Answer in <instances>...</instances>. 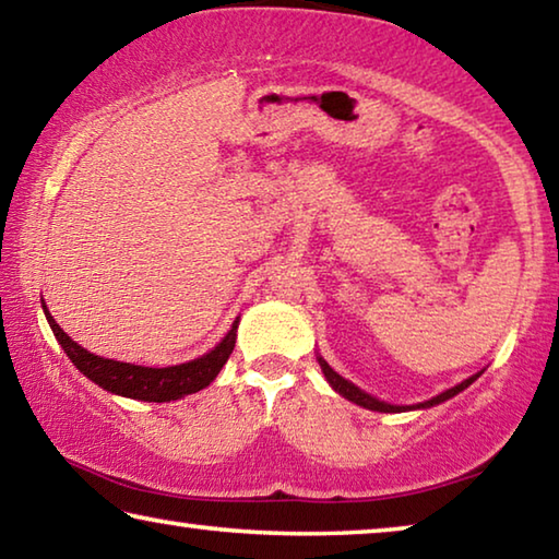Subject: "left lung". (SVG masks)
Returning <instances> with one entry per match:
<instances>
[{
	"label": "left lung",
	"mask_w": 559,
	"mask_h": 559,
	"mask_svg": "<svg viewBox=\"0 0 559 559\" xmlns=\"http://www.w3.org/2000/svg\"><path fill=\"white\" fill-rule=\"evenodd\" d=\"M318 362H320V370H323V374H325V380L330 382V386H333V390H335L337 394H343L345 400L355 402L357 406H365V409H372V412H386V414H396V412H409V409H429V406H437V404H441V402L451 400V396H456L459 392L466 390V386H471L473 382L478 380L480 374H484V372L473 374V377H468V380H463L461 384L451 386V390L441 392V394H437V396H431L429 402H421V404H416V406H396V404H386V402L374 400L372 394H367V392L359 390V386H355L353 382H347L345 377H340V374L333 370V367H330V365L325 362L323 357H318Z\"/></svg>",
	"instance_id": "obj_1"
}]
</instances>
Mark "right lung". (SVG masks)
I'll return each mask as SVG.
<instances>
[{"label": "right lung", "instance_id": "1", "mask_svg": "<svg viewBox=\"0 0 559 559\" xmlns=\"http://www.w3.org/2000/svg\"><path fill=\"white\" fill-rule=\"evenodd\" d=\"M44 316L49 320L56 340L63 347V353L69 355L71 362L88 377L91 382H96L106 392L130 396V400L140 402H173L182 400L187 394H194L210 386L214 377L222 372V367L229 359L234 343H236V328H239V318L234 320V325L219 345L210 353L192 359V362L175 365V367H143V365H130L118 362V359L98 357L83 349L75 340L63 333L61 325L56 323L53 316L44 306Z\"/></svg>", "mask_w": 559, "mask_h": 559}]
</instances>
